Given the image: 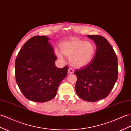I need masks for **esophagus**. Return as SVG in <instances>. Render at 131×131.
Returning a JSON list of instances; mask_svg holds the SVG:
<instances>
[{
    "label": "esophagus",
    "mask_w": 131,
    "mask_h": 131,
    "mask_svg": "<svg viewBox=\"0 0 131 131\" xmlns=\"http://www.w3.org/2000/svg\"><path fill=\"white\" fill-rule=\"evenodd\" d=\"M73 72H74V71H73V70L72 69V68H69V70H68V72L69 73H73Z\"/></svg>",
    "instance_id": "esophagus-1"
}]
</instances>
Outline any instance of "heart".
<instances>
[{
    "label": "heart",
    "mask_w": 131,
    "mask_h": 131,
    "mask_svg": "<svg viewBox=\"0 0 131 131\" xmlns=\"http://www.w3.org/2000/svg\"><path fill=\"white\" fill-rule=\"evenodd\" d=\"M60 49L62 54L69 58L71 65L78 68L88 65L94 58L96 52L93 43L77 38L62 42L60 44ZM55 53L58 58L63 59L62 54L58 50H55Z\"/></svg>",
    "instance_id": "obj_1"
}]
</instances>
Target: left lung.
<instances>
[{
	"mask_svg": "<svg viewBox=\"0 0 131 131\" xmlns=\"http://www.w3.org/2000/svg\"><path fill=\"white\" fill-rule=\"evenodd\" d=\"M96 45V53L92 61L76 70L75 90L80 98L96 102L106 97L118 78V63L116 53L108 41L100 35H88Z\"/></svg>",
	"mask_w": 131,
	"mask_h": 131,
	"instance_id": "left-lung-1",
	"label": "left lung"
}]
</instances>
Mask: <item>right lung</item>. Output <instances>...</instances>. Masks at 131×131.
Segmentation results:
<instances>
[{"mask_svg": "<svg viewBox=\"0 0 131 131\" xmlns=\"http://www.w3.org/2000/svg\"><path fill=\"white\" fill-rule=\"evenodd\" d=\"M45 36L29 39L20 50L15 63L16 82L25 97L45 102L56 95L60 83L67 76L68 66L55 65L57 57Z\"/></svg>", "mask_w": 131, "mask_h": 131, "instance_id": "1", "label": "right lung"}]
</instances>
